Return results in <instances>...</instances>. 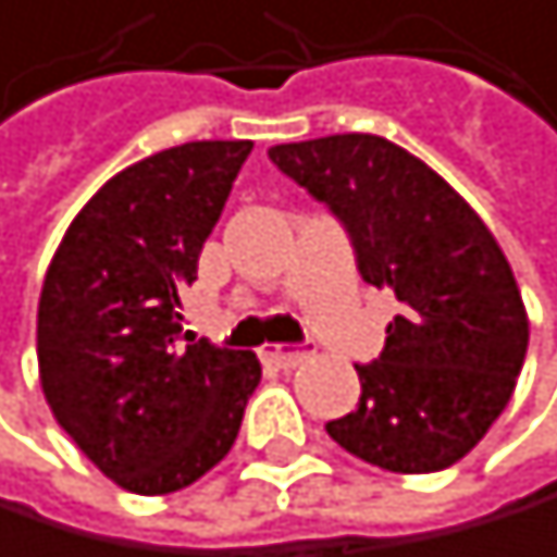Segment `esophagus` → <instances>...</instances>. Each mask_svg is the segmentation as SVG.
Masks as SVG:
<instances>
[{
  "label": "esophagus",
  "instance_id": "esophagus-1",
  "mask_svg": "<svg viewBox=\"0 0 557 557\" xmlns=\"http://www.w3.org/2000/svg\"><path fill=\"white\" fill-rule=\"evenodd\" d=\"M263 357H267L270 363H276V368L290 371V368H297V363H304V360L310 357V350H307V347H294V344H273V347L263 350Z\"/></svg>",
  "mask_w": 557,
  "mask_h": 557
}]
</instances>
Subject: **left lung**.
I'll return each instance as SVG.
<instances>
[{
  "label": "left lung",
  "mask_w": 557,
  "mask_h": 557,
  "mask_svg": "<svg viewBox=\"0 0 557 557\" xmlns=\"http://www.w3.org/2000/svg\"><path fill=\"white\" fill-rule=\"evenodd\" d=\"M267 157L337 216L363 281L397 297L381 357L354 363L357 408L327 421V434L384 471L451 468L505 411L528 350L498 240L431 166L384 136L281 143Z\"/></svg>",
  "instance_id": "obj_1"
}]
</instances>
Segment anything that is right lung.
<instances>
[{"label": "right lung", "instance_id": "add662e5", "mask_svg": "<svg viewBox=\"0 0 557 557\" xmlns=\"http://www.w3.org/2000/svg\"><path fill=\"white\" fill-rule=\"evenodd\" d=\"M250 139H200L116 173L62 237L39 297V381L55 421L120 487L170 495L237 441L260 360L180 337V290Z\"/></svg>", "mask_w": 557, "mask_h": 557}]
</instances>
